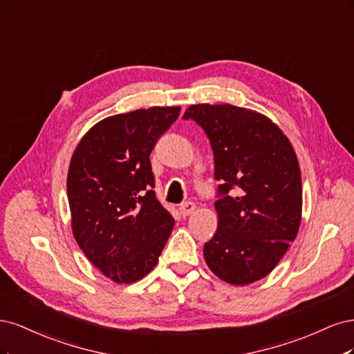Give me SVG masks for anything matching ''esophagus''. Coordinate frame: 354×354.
Returning <instances> with one entry per match:
<instances>
[{
    "label": "esophagus",
    "mask_w": 354,
    "mask_h": 354,
    "mask_svg": "<svg viewBox=\"0 0 354 354\" xmlns=\"http://www.w3.org/2000/svg\"><path fill=\"white\" fill-rule=\"evenodd\" d=\"M194 210H196V204H194L192 201H185V203H182L180 204V207H179V212H180V214L184 216H189Z\"/></svg>",
    "instance_id": "esophagus-1"
}]
</instances>
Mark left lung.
<instances>
[{"label": "left lung", "instance_id": "1", "mask_svg": "<svg viewBox=\"0 0 354 354\" xmlns=\"http://www.w3.org/2000/svg\"><path fill=\"white\" fill-rule=\"evenodd\" d=\"M184 119L206 132L219 180L218 231L204 244L207 266L232 285L265 278L301 221V174L290 140L265 115L231 104H194Z\"/></svg>", "mask_w": 354, "mask_h": 354}]
</instances>
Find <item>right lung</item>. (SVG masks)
I'll list each match as a JSON object with an SVG mask.
<instances>
[{
	"instance_id": "1",
	"label": "right lung",
	"mask_w": 354,
	"mask_h": 354,
	"mask_svg": "<svg viewBox=\"0 0 354 354\" xmlns=\"http://www.w3.org/2000/svg\"><path fill=\"white\" fill-rule=\"evenodd\" d=\"M180 107L110 116L77 144L67 174L72 231L95 268L118 283L157 265L175 219L156 198L150 154Z\"/></svg>"
}]
</instances>
